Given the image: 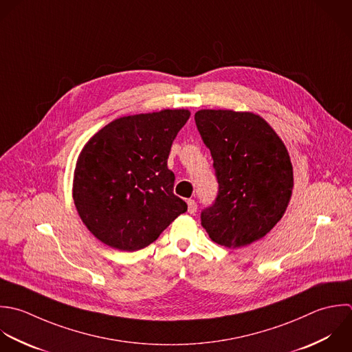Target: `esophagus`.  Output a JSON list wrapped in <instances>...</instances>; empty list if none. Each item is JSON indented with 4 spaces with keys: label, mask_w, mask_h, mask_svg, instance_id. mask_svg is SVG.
Wrapping results in <instances>:
<instances>
[{
    "label": "esophagus",
    "mask_w": 352,
    "mask_h": 352,
    "mask_svg": "<svg viewBox=\"0 0 352 352\" xmlns=\"http://www.w3.org/2000/svg\"><path fill=\"white\" fill-rule=\"evenodd\" d=\"M188 211L189 214H196L197 212V204L195 200H188Z\"/></svg>",
    "instance_id": "34e87169"
}]
</instances>
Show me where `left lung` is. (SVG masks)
Here are the masks:
<instances>
[{
    "instance_id": "obj_1",
    "label": "left lung",
    "mask_w": 352,
    "mask_h": 352,
    "mask_svg": "<svg viewBox=\"0 0 352 352\" xmlns=\"http://www.w3.org/2000/svg\"><path fill=\"white\" fill-rule=\"evenodd\" d=\"M195 120L219 184L215 203L201 212V226L219 245H250L278 223L289 204L294 168L287 146L254 112L200 109Z\"/></svg>"
}]
</instances>
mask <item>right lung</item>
Returning a JSON list of instances; mask_svg holds the SVG:
<instances>
[{
    "label": "right lung",
    "instance_id": "right-lung-1",
    "mask_svg": "<svg viewBox=\"0 0 352 352\" xmlns=\"http://www.w3.org/2000/svg\"><path fill=\"white\" fill-rule=\"evenodd\" d=\"M188 109H162L112 120L80 151L72 182L89 232L119 251H138L188 210L174 195L167 159Z\"/></svg>",
    "mask_w": 352,
    "mask_h": 352
}]
</instances>
